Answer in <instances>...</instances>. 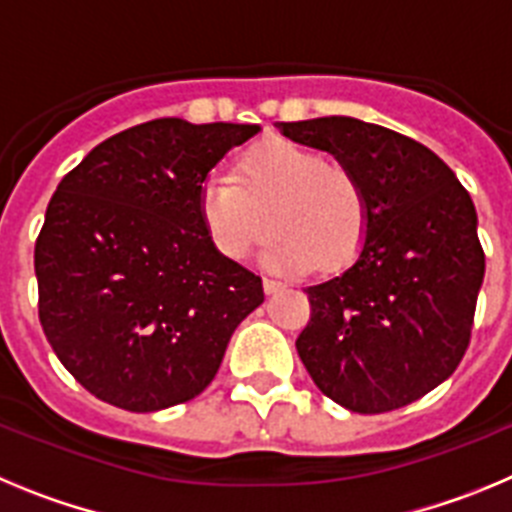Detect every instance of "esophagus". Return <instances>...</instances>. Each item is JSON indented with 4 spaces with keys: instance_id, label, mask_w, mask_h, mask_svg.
<instances>
[{
    "instance_id": "obj_1",
    "label": "esophagus",
    "mask_w": 512,
    "mask_h": 512,
    "mask_svg": "<svg viewBox=\"0 0 512 512\" xmlns=\"http://www.w3.org/2000/svg\"><path fill=\"white\" fill-rule=\"evenodd\" d=\"M264 289H266V295H274V292L284 289V282H279V279L274 277H264Z\"/></svg>"
}]
</instances>
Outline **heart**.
Instances as JSON below:
<instances>
[{"instance_id": "b5f03b06", "label": "heart", "mask_w": 512, "mask_h": 512, "mask_svg": "<svg viewBox=\"0 0 512 512\" xmlns=\"http://www.w3.org/2000/svg\"><path fill=\"white\" fill-rule=\"evenodd\" d=\"M200 215L225 259H248L277 228L266 251L271 269L305 271L315 261L336 269L364 241L366 197L354 171L274 138L238 158L235 179L205 184Z\"/></svg>"}]
</instances>
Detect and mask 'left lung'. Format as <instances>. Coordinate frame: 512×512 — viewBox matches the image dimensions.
<instances>
[{
    "label": "left lung",
    "mask_w": 512,
    "mask_h": 512,
    "mask_svg": "<svg viewBox=\"0 0 512 512\" xmlns=\"http://www.w3.org/2000/svg\"><path fill=\"white\" fill-rule=\"evenodd\" d=\"M279 130L336 156L366 197L356 261L305 289L312 312L297 354L346 410L405 408L449 379L469 346L485 279L472 197L431 148L382 125L315 117Z\"/></svg>",
    "instance_id": "1"
}]
</instances>
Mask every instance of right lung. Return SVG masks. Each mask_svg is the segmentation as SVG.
Wrapping results in <instances>:
<instances>
[{
    "label": "right lung",
    "mask_w": 512,
    "mask_h": 512,
    "mask_svg": "<svg viewBox=\"0 0 512 512\" xmlns=\"http://www.w3.org/2000/svg\"><path fill=\"white\" fill-rule=\"evenodd\" d=\"M259 130L161 117L61 179L35 241L38 315L94 397L130 413L192 400L264 302L261 277L217 251L200 215L210 171Z\"/></svg>",
    "instance_id": "1"
}]
</instances>
